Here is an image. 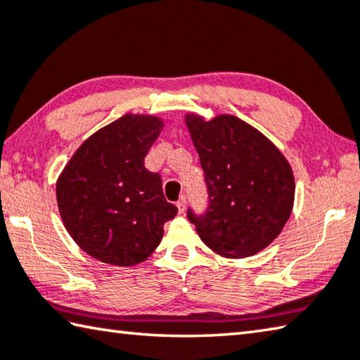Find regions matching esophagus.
<instances>
[{
    "instance_id": "obj_1",
    "label": "esophagus",
    "mask_w": 360,
    "mask_h": 360,
    "mask_svg": "<svg viewBox=\"0 0 360 360\" xmlns=\"http://www.w3.org/2000/svg\"><path fill=\"white\" fill-rule=\"evenodd\" d=\"M176 206H178V211H179V214H182L186 211V206H187V198H186V195H182V197L178 200V202H176Z\"/></svg>"
}]
</instances>
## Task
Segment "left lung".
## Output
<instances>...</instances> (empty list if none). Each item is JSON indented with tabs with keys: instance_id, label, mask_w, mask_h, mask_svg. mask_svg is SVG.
Segmentation results:
<instances>
[{
	"instance_id": "obj_1",
	"label": "left lung",
	"mask_w": 360,
	"mask_h": 360,
	"mask_svg": "<svg viewBox=\"0 0 360 360\" xmlns=\"http://www.w3.org/2000/svg\"><path fill=\"white\" fill-rule=\"evenodd\" d=\"M207 188L206 211L187 217L209 248L228 258L263 250L290 219L294 178L283 154L231 115L186 117Z\"/></svg>"
}]
</instances>
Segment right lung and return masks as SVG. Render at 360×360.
Masks as SVG:
<instances>
[{
  "label": "right lung",
  "instance_id": "1",
  "mask_svg": "<svg viewBox=\"0 0 360 360\" xmlns=\"http://www.w3.org/2000/svg\"><path fill=\"white\" fill-rule=\"evenodd\" d=\"M162 121L124 115L77 149L56 182L64 226L91 257L116 266L145 261L178 207L163 197L162 178L145 168Z\"/></svg>",
  "mask_w": 360,
  "mask_h": 360
}]
</instances>
